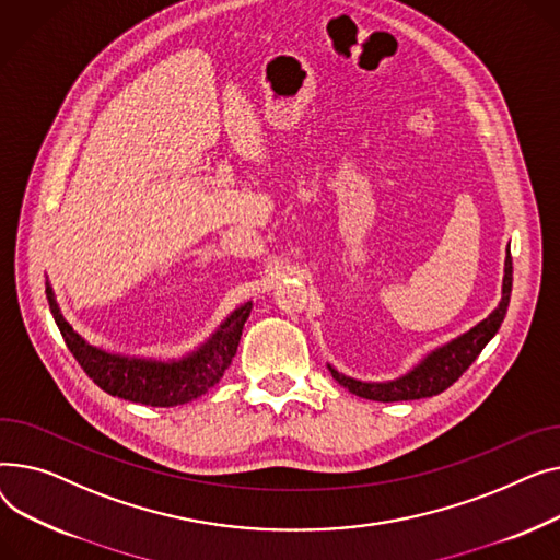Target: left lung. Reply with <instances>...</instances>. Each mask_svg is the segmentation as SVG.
<instances>
[{"label":"left lung","mask_w":560,"mask_h":560,"mask_svg":"<svg viewBox=\"0 0 560 560\" xmlns=\"http://www.w3.org/2000/svg\"><path fill=\"white\" fill-rule=\"evenodd\" d=\"M511 287H513V259L511 250L506 248V261H504V280H502V301L492 310L488 318L477 323L472 330L464 332L447 341L445 346L432 350L418 366H413L407 375L390 380V382H361L354 377H348L339 373L337 369L327 366L332 377L348 388L359 398L375 400V402H400V400H420L432 398L450 388L458 377H462L472 361L479 357V352L486 348V343L498 335L500 325L506 316L509 301H511Z\"/></svg>","instance_id":"8db88e82"}]
</instances>
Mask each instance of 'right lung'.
<instances>
[{"label": "right lung", "instance_id": "1", "mask_svg": "<svg viewBox=\"0 0 560 560\" xmlns=\"http://www.w3.org/2000/svg\"><path fill=\"white\" fill-rule=\"evenodd\" d=\"M47 301L65 343H68L70 352L88 373V377L98 388L110 393V396L149 407L185 405L210 390L223 377L230 361H233L242 339L244 323L253 310V303H244L219 325V330L201 348H196L183 359L160 361L113 354L96 346H90L62 318L49 282Z\"/></svg>", "mask_w": 560, "mask_h": 560}]
</instances>
